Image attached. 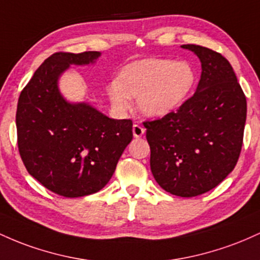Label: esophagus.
Segmentation results:
<instances>
[{"label": "esophagus", "mask_w": 260, "mask_h": 260, "mask_svg": "<svg viewBox=\"0 0 260 260\" xmlns=\"http://www.w3.org/2000/svg\"><path fill=\"white\" fill-rule=\"evenodd\" d=\"M133 134H134V136H135V138H141V136L145 134V129L141 126V125L135 124L133 126Z\"/></svg>", "instance_id": "esophagus-1"}]
</instances>
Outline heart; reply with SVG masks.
<instances>
[{
	"mask_svg": "<svg viewBox=\"0 0 260 260\" xmlns=\"http://www.w3.org/2000/svg\"><path fill=\"white\" fill-rule=\"evenodd\" d=\"M197 83L190 63L172 59H141L125 65L108 84V97L118 112H126L131 98L147 118H163L188 101Z\"/></svg>",
	"mask_w": 260,
	"mask_h": 260,
	"instance_id": "1",
	"label": "heart"
}]
</instances>
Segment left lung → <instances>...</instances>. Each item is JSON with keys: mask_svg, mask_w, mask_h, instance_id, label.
<instances>
[{"mask_svg": "<svg viewBox=\"0 0 260 260\" xmlns=\"http://www.w3.org/2000/svg\"><path fill=\"white\" fill-rule=\"evenodd\" d=\"M201 63L194 95L177 112L144 122L154 179L182 198L217 186L235 168L243 142L247 101L231 63L208 48L186 44Z\"/></svg>", "mask_w": 260, "mask_h": 260, "instance_id": "8db88e82", "label": "left lung"}]
</instances>
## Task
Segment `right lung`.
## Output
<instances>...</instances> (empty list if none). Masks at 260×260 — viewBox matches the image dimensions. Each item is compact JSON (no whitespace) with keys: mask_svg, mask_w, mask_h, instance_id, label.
I'll return each instance as SVG.
<instances>
[{"mask_svg":"<svg viewBox=\"0 0 260 260\" xmlns=\"http://www.w3.org/2000/svg\"><path fill=\"white\" fill-rule=\"evenodd\" d=\"M101 55H51L18 99L16 125L22 161L40 184L65 198L84 197L106 186L133 140L130 119H112L87 102L67 101L60 92V77L71 65H93Z\"/></svg>","mask_w":260,"mask_h":260,"instance_id":"add662e5","label":"right lung"}]
</instances>
